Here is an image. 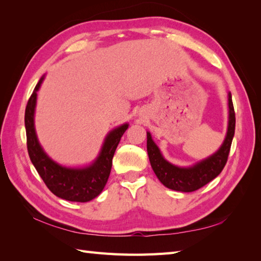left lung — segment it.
Returning a JSON list of instances; mask_svg holds the SVG:
<instances>
[{
    "label": "left lung",
    "mask_w": 261,
    "mask_h": 261,
    "mask_svg": "<svg viewBox=\"0 0 261 261\" xmlns=\"http://www.w3.org/2000/svg\"><path fill=\"white\" fill-rule=\"evenodd\" d=\"M229 106V123L224 142L216 153L209 158L199 162L190 167H178L167 162L162 156L160 148L147 133V153L150 165L158 178L166 188L179 192H193L204 187L205 184L216 178L227 163L230 152L231 143L234 135L236 115L232 103V97L228 94Z\"/></svg>",
    "instance_id": "left-lung-1"
}]
</instances>
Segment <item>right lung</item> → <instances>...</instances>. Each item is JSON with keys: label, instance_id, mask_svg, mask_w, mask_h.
<instances>
[{"label": "right lung", "instance_id": "add662e5", "mask_svg": "<svg viewBox=\"0 0 261 261\" xmlns=\"http://www.w3.org/2000/svg\"><path fill=\"white\" fill-rule=\"evenodd\" d=\"M43 78L39 80L25 107L24 124L29 156L47 188L58 198L72 202H88L99 195L105 188L111 174L115 150L121 136L128 128V124H124L109 132L99 155L91 165L83 169H71L59 165L45 154L34 129L37 91Z\"/></svg>", "mask_w": 261, "mask_h": 261}]
</instances>
